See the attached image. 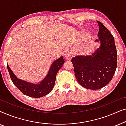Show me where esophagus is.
<instances>
[{
  "mask_svg": "<svg viewBox=\"0 0 126 126\" xmlns=\"http://www.w3.org/2000/svg\"><path fill=\"white\" fill-rule=\"evenodd\" d=\"M65 56L67 60H70L72 58V57L73 56V53L71 51H68L65 53Z\"/></svg>",
  "mask_w": 126,
  "mask_h": 126,
  "instance_id": "34e87169",
  "label": "esophagus"
}]
</instances>
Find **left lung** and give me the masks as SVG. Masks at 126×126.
I'll use <instances>...</instances> for the list:
<instances>
[{"instance_id": "obj_1", "label": "left lung", "mask_w": 126, "mask_h": 126, "mask_svg": "<svg viewBox=\"0 0 126 126\" xmlns=\"http://www.w3.org/2000/svg\"><path fill=\"white\" fill-rule=\"evenodd\" d=\"M99 39L100 46L94 53L72 58L75 76L79 83L87 89L96 90L105 87L113 76L117 66V52L114 38L100 22Z\"/></svg>"}]
</instances>
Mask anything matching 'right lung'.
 <instances>
[{"label":"right lung","instance_id":"add662e5","mask_svg":"<svg viewBox=\"0 0 126 126\" xmlns=\"http://www.w3.org/2000/svg\"><path fill=\"white\" fill-rule=\"evenodd\" d=\"M64 62L63 56L53 62L47 75L37 84L31 83L17 78L8 64H7V66L12 81L20 92L30 97L38 98L47 95L52 91L56 81L57 73Z\"/></svg>","mask_w":126,"mask_h":126}]
</instances>
